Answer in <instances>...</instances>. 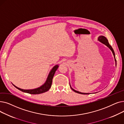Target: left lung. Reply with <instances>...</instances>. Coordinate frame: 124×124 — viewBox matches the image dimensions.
Segmentation results:
<instances>
[{
  "instance_id": "left-lung-1",
  "label": "left lung",
  "mask_w": 124,
  "mask_h": 124,
  "mask_svg": "<svg viewBox=\"0 0 124 124\" xmlns=\"http://www.w3.org/2000/svg\"><path fill=\"white\" fill-rule=\"evenodd\" d=\"M98 40H99V41H100L101 43H103V44L106 45L110 49V50L112 51L113 53V55H114V58H115V61H116V58H115V52H114V51L113 49L112 48L111 46H110V45H109V43H108V40H107V39L105 37L102 36H100V37H99ZM70 86L71 88L74 91V92H75V93H79V94H89V93H80V92H78V91H76V90H74V89H73L72 87H71V86H70Z\"/></svg>"
}]
</instances>
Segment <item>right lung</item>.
Here are the masks:
<instances>
[{
    "label": "right lung",
    "mask_w": 124,
    "mask_h": 124,
    "mask_svg": "<svg viewBox=\"0 0 124 124\" xmlns=\"http://www.w3.org/2000/svg\"><path fill=\"white\" fill-rule=\"evenodd\" d=\"M58 67H59L58 65H57L55 66L53 68V69H52V70L50 71V72L48 76L46 81V82L44 83V84H43L42 86H41L40 87L36 88V89H34L25 90V89L19 88L16 86L15 85H14V84H13V85H14V86L15 87H16V88H17L19 90L22 91V92L26 93H28L30 94H40V93H42L46 92L48 90H49V89L50 88V87L51 86L52 83V79H53V78L54 77L55 73L56 72V71L57 70V69H58Z\"/></svg>",
    "instance_id": "1"
}]
</instances>
